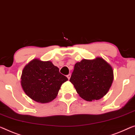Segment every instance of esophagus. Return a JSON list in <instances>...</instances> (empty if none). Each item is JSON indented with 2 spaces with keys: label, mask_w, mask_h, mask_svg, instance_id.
<instances>
[{
  "label": "esophagus",
  "mask_w": 135,
  "mask_h": 135,
  "mask_svg": "<svg viewBox=\"0 0 135 135\" xmlns=\"http://www.w3.org/2000/svg\"><path fill=\"white\" fill-rule=\"evenodd\" d=\"M70 76H71V75H70V74H68V75H67V78H68V80H69V79H70Z\"/></svg>",
  "instance_id": "esophagus-1"
}]
</instances>
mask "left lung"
Returning <instances> with one entry per match:
<instances>
[{
	"label": "left lung",
	"instance_id": "left-lung-1",
	"mask_svg": "<svg viewBox=\"0 0 135 135\" xmlns=\"http://www.w3.org/2000/svg\"><path fill=\"white\" fill-rule=\"evenodd\" d=\"M113 80L112 66L102 58L97 57L77 62L69 81L81 98L92 101L103 98L108 92Z\"/></svg>",
	"mask_w": 135,
	"mask_h": 135
}]
</instances>
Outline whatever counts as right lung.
Instances as JSON below:
<instances>
[{"instance_id": "add662e5", "label": "right lung", "mask_w": 135, "mask_h": 135, "mask_svg": "<svg viewBox=\"0 0 135 135\" xmlns=\"http://www.w3.org/2000/svg\"><path fill=\"white\" fill-rule=\"evenodd\" d=\"M68 80L51 61L36 59L24 68L20 82L23 90L30 98L47 103L57 97L61 84Z\"/></svg>"}]
</instances>
